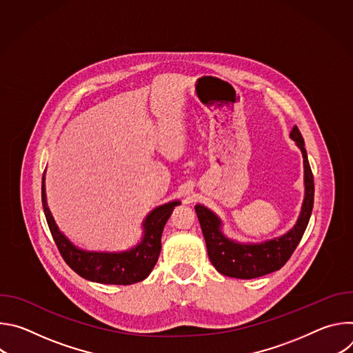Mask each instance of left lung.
Returning a JSON list of instances; mask_svg holds the SVG:
<instances>
[{"instance_id": "obj_1", "label": "left lung", "mask_w": 353, "mask_h": 353, "mask_svg": "<svg viewBox=\"0 0 353 353\" xmlns=\"http://www.w3.org/2000/svg\"><path fill=\"white\" fill-rule=\"evenodd\" d=\"M290 138L296 141V145L300 148L301 154H303L306 194L297 223L285 236L265 241L263 244H239L222 234L219 228L221 221L215 214L203 205L195 207V212L205 239L208 257L212 265L226 276L253 279L281 270L292 257L299 241L303 237L313 211L314 180L309 165L303 137H301L296 125L290 132Z\"/></svg>"}]
</instances>
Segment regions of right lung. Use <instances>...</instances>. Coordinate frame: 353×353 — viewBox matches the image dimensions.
I'll return each mask as SVG.
<instances>
[{"label": "right lung", "instance_id": "obj_1", "mask_svg": "<svg viewBox=\"0 0 353 353\" xmlns=\"http://www.w3.org/2000/svg\"><path fill=\"white\" fill-rule=\"evenodd\" d=\"M41 203L48 229L68 267L88 281L109 285L137 283L150 274L161 254L165 223L170 218L173 208L180 204L179 201H174L150 212L143 222V239L132 250L124 253H89L74 247L60 233L47 208L44 184H41Z\"/></svg>", "mask_w": 353, "mask_h": 353}]
</instances>
